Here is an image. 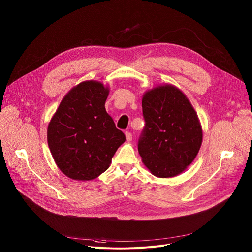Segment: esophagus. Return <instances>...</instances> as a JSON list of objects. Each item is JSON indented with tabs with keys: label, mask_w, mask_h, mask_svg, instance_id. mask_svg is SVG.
Segmentation results:
<instances>
[{
	"label": "esophagus",
	"mask_w": 252,
	"mask_h": 252,
	"mask_svg": "<svg viewBox=\"0 0 252 252\" xmlns=\"http://www.w3.org/2000/svg\"><path fill=\"white\" fill-rule=\"evenodd\" d=\"M126 140H127V141H130V140L132 139V134H131V132L126 131Z\"/></svg>",
	"instance_id": "esophagus-1"
}]
</instances>
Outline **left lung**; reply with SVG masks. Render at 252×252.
I'll list each match as a JSON object with an SVG mask.
<instances>
[{"label":"left lung","instance_id":"1","mask_svg":"<svg viewBox=\"0 0 252 252\" xmlns=\"http://www.w3.org/2000/svg\"><path fill=\"white\" fill-rule=\"evenodd\" d=\"M146 126L137 142L143 163L158 177L183 172L202 142L197 115L182 91L171 85L155 88L142 97Z\"/></svg>","mask_w":252,"mask_h":252}]
</instances>
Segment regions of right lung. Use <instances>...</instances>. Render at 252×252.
<instances>
[{
  "label": "right lung",
  "instance_id": "add662e5",
  "mask_svg": "<svg viewBox=\"0 0 252 252\" xmlns=\"http://www.w3.org/2000/svg\"><path fill=\"white\" fill-rule=\"evenodd\" d=\"M109 89L88 81L71 89L48 126L52 156L66 176L92 181L109 168L125 133L105 112Z\"/></svg>",
  "mask_w": 252,
  "mask_h": 252
}]
</instances>
